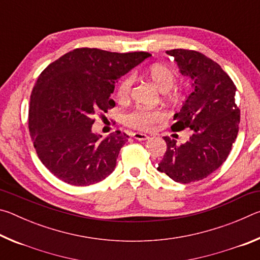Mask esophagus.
<instances>
[{"label":"esophagus","instance_id":"obj_1","mask_svg":"<svg viewBox=\"0 0 260 260\" xmlns=\"http://www.w3.org/2000/svg\"><path fill=\"white\" fill-rule=\"evenodd\" d=\"M132 136L135 140H139V141H144V140H148L149 136L147 134H143V133H133L132 134Z\"/></svg>","mask_w":260,"mask_h":260}]
</instances>
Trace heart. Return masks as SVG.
I'll return each instance as SVG.
<instances>
[{
  "mask_svg": "<svg viewBox=\"0 0 260 260\" xmlns=\"http://www.w3.org/2000/svg\"><path fill=\"white\" fill-rule=\"evenodd\" d=\"M149 81L155 86L161 93H167L171 90L175 83V73L172 69L162 64H153L144 72ZM132 86H133V78L126 76L120 80L117 88V98L120 102H126L129 99ZM174 94H171L173 96ZM164 118V113L158 110H134L125 116V124L136 129H148L156 122L160 121Z\"/></svg>",
  "mask_w": 260,
  "mask_h": 260,
  "instance_id": "obj_1",
  "label": "heart"
}]
</instances>
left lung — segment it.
Wrapping results in <instances>:
<instances>
[{
	"label": "left lung",
	"mask_w": 260,
	"mask_h": 260,
	"mask_svg": "<svg viewBox=\"0 0 260 260\" xmlns=\"http://www.w3.org/2000/svg\"><path fill=\"white\" fill-rule=\"evenodd\" d=\"M166 54L192 81V90L174 114L171 128H190L193 133L182 144L164 136L167 149L157 170L175 182L200 181L222 165L235 142L240 124L236 87L218 63L199 51L173 49Z\"/></svg>",
	"instance_id": "1"
}]
</instances>
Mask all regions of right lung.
I'll return each instance as SVG.
<instances>
[{
  "mask_svg": "<svg viewBox=\"0 0 260 260\" xmlns=\"http://www.w3.org/2000/svg\"><path fill=\"white\" fill-rule=\"evenodd\" d=\"M150 56L78 48L43 70L30 94L28 128L38 157L55 177L89 186L113 172L128 135L117 131L101 140L91 131L94 116L116 105L110 99L114 83Z\"/></svg>",
  "mask_w": 260,
  "mask_h": 260,
  "instance_id": "add662e5",
  "label": "right lung"
}]
</instances>
